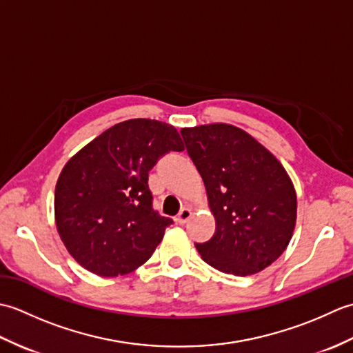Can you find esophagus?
I'll list each match as a JSON object with an SVG mask.
<instances>
[{
    "label": "esophagus",
    "instance_id": "esophagus-1",
    "mask_svg": "<svg viewBox=\"0 0 353 353\" xmlns=\"http://www.w3.org/2000/svg\"><path fill=\"white\" fill-rule=\"evenodd\" d=\"M191 215H192L191 209H190V208H183L182 211L179 212V215L176 216V221H177L179 224H185V223H188V220L191 219Z\"/></svg>",
    "mask_w": 353,
    "mask_h": 353
}]
</instances>
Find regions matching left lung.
I'll use <instances>...</instances> for the list:
<instances>
[{
	"label": "left lung",
	"mask_w": 353,
	"mask_h": 353,
	"mask_svg": "<svg viewBox=\"0 0 353 353\" xmlns=\"http://www.w3.org/2000/svg\"><path fill=\"white\" fill-rule=\"evenodd\" d=\"M181 133L215 216L212 238L196 243L201 258L228 274L261 272L287 249L294 230L297 199L287 171L238 127L209 124Z\"/></svg>",
	"instance_id": "left-lung-1"
}]
</instances>
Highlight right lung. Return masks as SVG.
<instances>
[{
    "label": "right lung",
    "mask_w": 353,
    "mask_h": 353,
    "mask_svg": "<svg viewBox=\"0 0 353 353\" xmlns=\"http://www.w3.org/2000/svg\"><path fill=\"white\" fill-rule=\"evenodd\" d=\"M174 127L129 119L89 142L65 165L56 185V226L81 267L99 276L127 274L152 256L172 224L153 209L148 171L182 152Z\"/></svg>",
    "instance_id": "right-lung-1"
}]
</instances>
